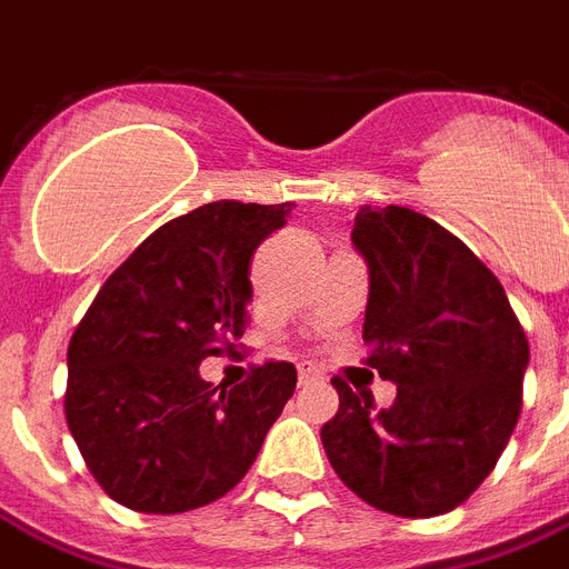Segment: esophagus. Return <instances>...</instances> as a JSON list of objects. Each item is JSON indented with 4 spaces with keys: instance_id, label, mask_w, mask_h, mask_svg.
<instances>
[{
    "instance_id": "esophagus-1",
    "label": "esophagus",
    "mask_w": 569,
    "mask_h": 569,
    "mask_svg": "<svg viewBox=\"0 0 569 569\" xmlns=\"http://www.w3.org/2000/svg\"><path fill=\"white\" fill-rule=\"evenodd\" d=\"M319 369L312 363H298V383H310V380H319Z\"/></svg>"
}]
</instances>
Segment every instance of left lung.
<instances>
[{
  "label": "left lung",
  "instance_id": "8db88e82",
  "mask_svg": "<svg viewBox=\"0 0 569 569\" xmlns=\"http://www.w3.org/2000/svg\"><path fill=\"white\" fill-rule=\"evenodd\" d=\"M351 241L369 266L366 366L396 383L375 410L342 378L321 428L330 467L396 517L449 513L493 472L522 410L529 339L496 274L425 214L363 206Z\"/></svg>",
  "mask_w": 569,
  "mask_h": 569
}]
</instances>
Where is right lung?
Returning a JSON list of instances; mask_svg holds the SVG:
<instances>
[{
  "mask_svg": "<svg viewBox=\"0 0 569 569\" xmlns=\"http://www.w3.org/2000/svg\"><path fill=\"white\" fill-rule=\"evenodd\" d=\"M292 203H206L150 232L102 283L67 348V428L97 485L141 513L221 499L257 460L292 398V363L236 387L197 366L248 325L253 250Z\"/></svg>",
  "mask_w": 569,
  "mask_h": 569,
  "instance_id": "1",
  "label": "right lung"
}]
</instances>
